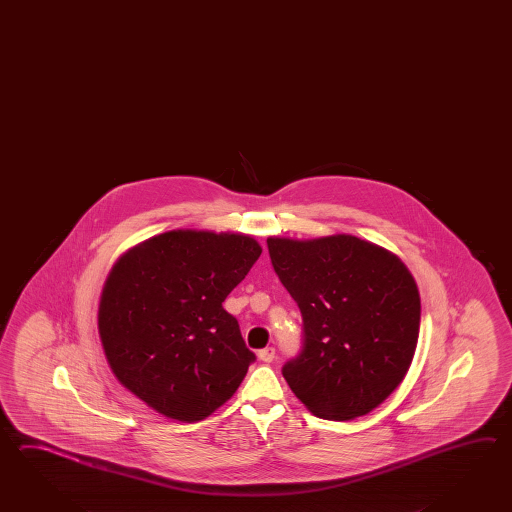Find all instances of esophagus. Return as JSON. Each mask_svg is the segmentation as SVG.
<instances>
[{
    "label": "esophagus",
    "mask_w": 512,
    "mask_h": 512,
    "mask_svg": "<svg viewBox=\"0 0 512 512\" xmlns=\"http://www.w3.org/2000/svg\"><path fill=\"white\" fill-rule=\"evenodd\" d=\"M259 359L264 361V363H272L273 359H275V348L268 346V348L259 350Z\"/></svg>",
    "instance_id": "34e87169"
}]
</instances>
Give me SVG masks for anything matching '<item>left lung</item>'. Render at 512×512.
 <instances>
[{"instance_id": "obj_1", "label": "left lung", "mask_w": 512, "mask_h": 512, "mask_svg": "<svg viewBox=\"0 0 512 512\" xmlns=\"http://www.w3.org/2000/svg\"><path fill=\"white\" fill-rule=\"evenodd\" d=\"M273 270L303 315V348L282 376L313 416H365L407 376L418 286L394 253L354 235L270 237Z\"/></svg>"}]
</instances>
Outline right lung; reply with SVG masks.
<instances>
[{
  "label": "right lung",
  "instance_id": "obj_1",
  "mask_svg": "<svg viewBox=\"0 0 512 512\" xmlns=\"http://www.w3.org/2000/svg\"><path fill=\"white\" fill-rule=\"evenodd\" d=\"M250 235L167 231L105 281L98 330L118 381L166 418H208L255 361L224 299L261 257Z\"/></svg>",
  "mask_w": 512,
  "mask_h": 512
}]
</instances>
